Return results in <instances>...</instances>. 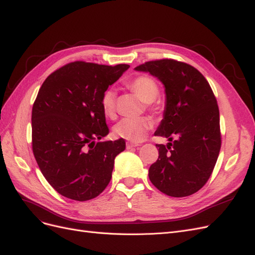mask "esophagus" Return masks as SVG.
Here are the masks:
<instances>
[{"label":"esophagus","mask_w":255,"mask_h":255,"mask_svg":"<svg viewBox=\"0 0 255 255\" xmlns=\"http://www.w3.org/2000/svg\"><path fill=\"white\" fill-rule=\"evenodd\" d=\"M138 145H140V144L133 143V142H127V149L129 150V149H132V148H136V146H138Z\"/></svg>","instance_id":"1"}]
</instances>
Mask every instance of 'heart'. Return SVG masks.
<instances>
[{
  "mask_svg": "<svg viewBox=\"0 0 255 255\" xmlns=\"http://www.w3.org/2000/svg\"><path fill=\"white\" fill-rule=\"evenodd\" d=\"M127 86L133 90L142 101L145 102L146 109L151 112L158 113L160 106L155 101L159 95V87L156 81L150 75H137L127 83ZM100 105L103 115L106 118H113L115 116V92L112 89H106L100 100ZM153 128V122L148 117L123 118L116 123L114 133L119 138H123L132 142H140L146 137V134Z\"/></svg>",
  "mask_w": 255,
  "mask_h": 255,
  "instance_id": "1",
  "label": "heart"
}]
</instances>
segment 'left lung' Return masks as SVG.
Returning <instances> with one entry per match:
<instances>
[{"instance_id": "obj_1", "label": "left lung", "mask_w": 255, "mask_h": 255, "mask_svg": "<svg viewBox=\"0 0 255 255\" xmlns=\"http://www.w3.org/2000/svg\"><path fill=\"white\" fill-rule=\"evenodd\" d=\"M135 69L156 76L167 97L164 119L154 135L171 142L156 144L158 158L149 179L170 197L195 194L210 179L221 148L219 109L210 84L195 67L171 58L145 61Z\"/></svg>"}]
</instances>
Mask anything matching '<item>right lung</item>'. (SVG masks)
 I'll return each instance as SVG.
<instances>
[{"mask_svg": "<svg viewBox=\"0 0 255 255\" xmlns=\"http://www.w3.org/2000/svg\"><path fill=\"white\" fill-rule=\"evenodd\" d=\"M128 65L76 60L51 73L32 111V148L45 180L75 201L98 197L112 179L126 141L96 142L109 134L100 100Z\"/></svg>", "mask_w": 255, "mask_h": 255, "instance_id": "1", "label": "right lung"}]
</instances>
